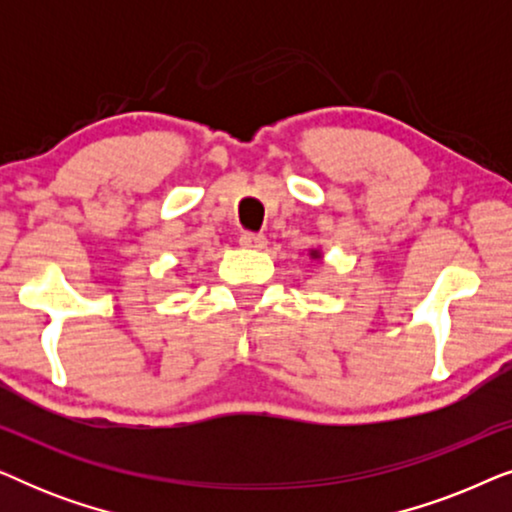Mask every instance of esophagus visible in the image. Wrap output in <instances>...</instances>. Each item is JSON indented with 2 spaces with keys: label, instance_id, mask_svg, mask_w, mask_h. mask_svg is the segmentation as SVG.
I'll list each match as a JSON object with an SVG mask.
<instances>
[{
  "label": "esophagus",
  "instance_id": "34e87169",
  "mask_svg": "<svg viewBox=\"0 0 512 512\" xmlns=\"http://www.w3.org/2000/svg\"><path fill=\"white\" fill-rule=\"evenodd\" d=\"M240 244L247 249H263L268 240H265V235H256V233H242L240 235Z\"/></svg>",
  "mask_w": 512,
  "mask_h": 512
}]
</instances>
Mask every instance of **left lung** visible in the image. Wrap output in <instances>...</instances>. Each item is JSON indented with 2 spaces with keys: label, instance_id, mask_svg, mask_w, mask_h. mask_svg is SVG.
Instances as JSON below:
<instances>
[{
  "label": "left lung",
  "instance_id": "left-lung-1",
  "mask_svg": "<svg viewBox=\"0 0 512 512\" xmlns=\"http://www.w3.org/2000/svg\"><path fill=\"white\" fill-rule=\"evenodd\" d=\"M310 256H312V258H321V251H319V249H312Z\"/></svg>",
  "mask_w": 512,
  "mask_h": 512
}]
</instances>
